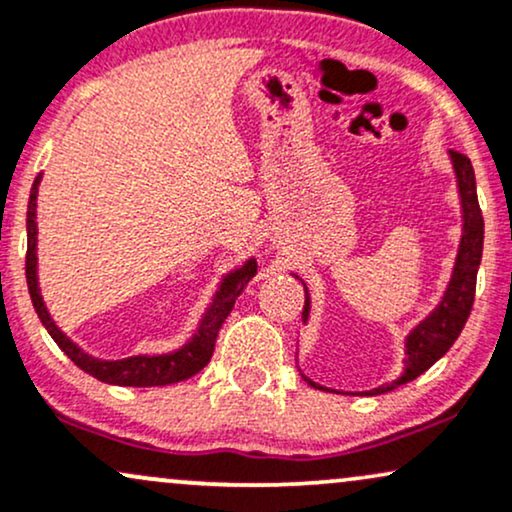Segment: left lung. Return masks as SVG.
I'll use <instances>...</instances> for the list:
<instances>
[{"label": "left lung", "mask_w": 512, "mask_h": 512, "mask_svg": "<svg viewBox=\"0 0 512 512\" xmlns=\"http://www.w3.org/2000/svg\"><path fill=\"white\" fill-rule=\"evenodd\" d=\"M453 162L455 178H458V193H460V207H463V236H460V248L455 255L453 274L448 281L446 291H443L441 303L424 317L415 329L405 338V369L403 374L391 384L379 386V389L365 391V396H379V393L393 391L398 386L408 384V381L417 379L420 374L427 372L439 357L448 353L453 346L455 338L460 336L463 326L470 317L472 303H474V288H477V269L482 262V248H484V217L479 209L477 200V183H474V169L472 162L460 152H448ZM305 288V307H303V324L310 317V293ZM305 381L315 389L329 391L324 386L315 384L312 379Z\"/></svg>", "instance_id": "1"}]
</instances>
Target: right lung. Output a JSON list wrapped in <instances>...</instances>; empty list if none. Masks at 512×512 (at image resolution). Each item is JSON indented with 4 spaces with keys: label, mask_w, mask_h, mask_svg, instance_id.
Instances as JSON below:
<instances>
[{
    "label": "right lung",
    "mask_w": 512,
    "mask_h": 512,
    "mask_svg": "<svg viewBox=\"0 0 512 512\" xmlns=\"http://www.w3.org/2000/svg\"><path fill=\"white\" fill-rule=\"evenodd\" d=\"M42 174L35 178L33 188H30V200H28V252H26V279H28V291L30 300H33L35 312H38L40 322L45 324L49 336L54 338V343L71 357L76 365L88 372L90 377L104 381V384H116V386H169L176 381H183L193 374L200 372L207 365L209 357L214 353V343H217L219 329L224 324V319L231 315L233 303L240 293H243L245 283L257 274V262L248 260L243 267L236 272L226 274L219 283V291L214 293L212 305L207 307L205 317L200 319V326L193 334V338L183 348L174 350V353L164 355H131L123 357V360H100V357H92L85 353L83 348H78L64 331L54 324V319L49 317L45 300L40 295V283H38V221H35V207H38V186H40Z\"/></svg>",
    "instance_id": "right-lung-1"
}]
</instances>
